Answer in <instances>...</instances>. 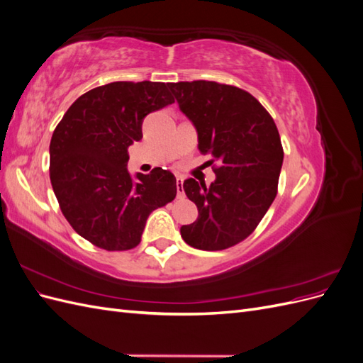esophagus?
I'll list each match as a JSON object with an SVG mask.
<instances>
[{
  "instance_id": "34e87169",
  "label": "esophagus",
  "mask_w": 363,
  "mask_h": 363,
  "mask_svg": "<svg viewBox=\"0 0 363 363\" xmlns=\"http://www.w3.org/2000/svg\"><path fill=\"white\" fill-rule=\"evenodd\" d=\"M177 199H184V192H183V177H177Z\"/></svg>"
}]
</instances>
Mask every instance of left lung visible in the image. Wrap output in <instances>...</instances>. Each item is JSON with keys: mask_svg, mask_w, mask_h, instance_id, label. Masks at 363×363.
I'll return each instance as SVG.
<instances>
[{"mask_svg": "<svg viewBox=\"0 0 363 363\" xmlns=\"http://www.w3.org/2000/svg\"><path fill=\"white\" fill-rule=\"evenodd\" d=\"M180 111L199 131L201 155H212L216 180L188 179L183 189L199 207V219L183 225L188 245L219 251L255 232L277 195L283 147L272 116L240 87L195 80L169 83Z\"/></svg>", "mask_w": 363, "mask_h": 363, "instance_id": "obj_1", "label": "left lung"}]
</instances>
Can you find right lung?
Here are the masks:
<instances>
[{
	"instance_id": "right-lung-1",
	"label": "right lung",
	"mask_w": 363,
	"mask_h": 363,
	"mask_svg": "<svg viewBox=\"0 0 363 363\" xmlns=\"http://www.w3.org/2000/svg\"><path fill=\"white\" fill-rule=\"evenodd\" d=\"M169 83L113 82L83 94L63 115L50 144V179L60 211L82 238L107 251L139 245L147 219L177 195V182L155 168L127 171L142 121L174 103Z\"/></svg>"
}]
</instances>
